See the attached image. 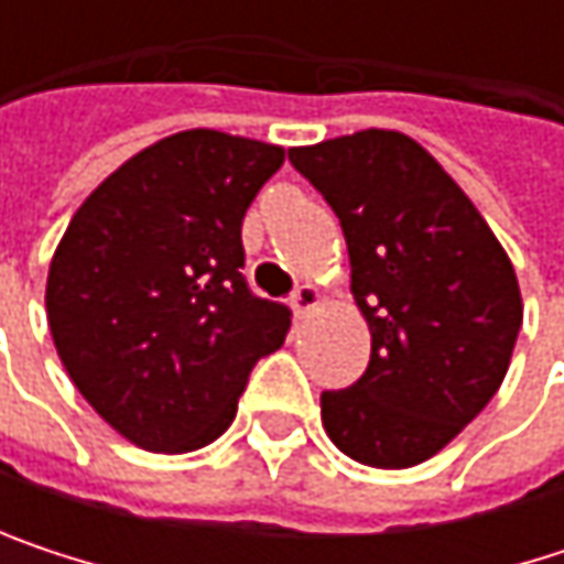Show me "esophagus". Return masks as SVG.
<instances>
[{
  "mask_svg": "<svg viewBox=\"0 0 564 564\" xmlns=\"http://www.w3.org/2000/svg\"><path fill=\"white\" fill-rule=\"evenodd\" d=\"M290 306H293L296 316L313 313V310L319 306V290H316L313 283H300V286L293 290V296H290Z\"/></svg>",
  "mask_w": 564,
  "mask_h": 564,
  "instance_id": "1",
  "label": "esophagus"
}]
</instances>
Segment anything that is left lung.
Returning <instances> with one entry per match:
<instances>
[{
	"mask_svg": "<svg viewBox=\"0 0 564 564\" xmlns=\"http://www.w3.org/2000/svg\"><path fill=\"white\" fill-rule=\"evenodd\" d=\"M286 156L343 225L372 333L362 379L319 394L323 427L359 464L414 467L500 389L522 326L516 271L464 188L411 137L362 130Z\"/></svg>",
	"mask_w": 564,
	"mask_h": 564,
	"instance_id": "obj_1",
	"label": "left lung"
}]
</instances>
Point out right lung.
Masks as SVG:
<instances>
[{
	"instance_id": "right-lung-1",
	"label": "right lung",
	"mask_w": 564,
	"mask_h": 564,
	"mask_svg": "<svg viewBox=\"0 0 564 564\" xmlns=\"http://www.w3.org/2000/svg\"><path fill=\"white\" fill-rule=\"evenodd\" d=\"M283 150L185 130L74 212L48 271V326L87 404L127 441L185 454L228 431L258 359L283 346L290 310L254 296L241 221Z\"/></svg>"
}]
</instances>
